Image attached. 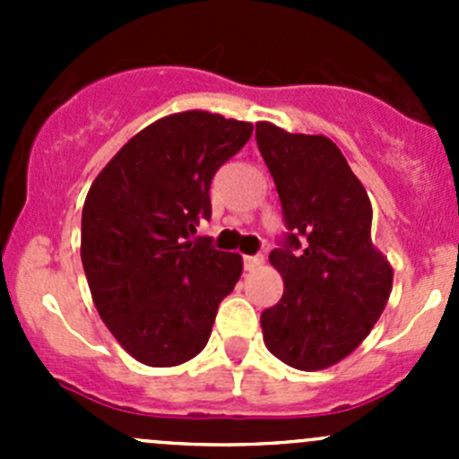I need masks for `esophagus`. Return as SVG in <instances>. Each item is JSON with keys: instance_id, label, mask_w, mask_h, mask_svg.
I'll return each mask as SVG.
<instances>
[{"instance_id": "esophagus-1", "label": "esophagus", "mask_w": 459, "mask_h": 459, "mask_svg": "<svg viewBox=\"0 0 459 459\" xmlns=\"http://www.w3.org/2000/svg\"><path fill=\"white\" fill-rule=\"evenodd\" d=\"M262 264H264V257H259V255L251 257V255H248V257H244V271H257Z\"/></svg>"}]
</instances>
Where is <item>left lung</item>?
I'll return each instance as SVG.
<instances>
[{"instance_id": "1", "label": "left lung", "mask_w": 459, "mask_h": 459, "mask_svg": "<svg viewBox=\"0 0 459 459\" xmlns=\"http://www.w3.org/2000/svg\"><path fill=\"white\" fill-rule=\"evenodd\" d=\"M255 140L289 229L268 257L284 293L262 313L264 344L289 367L322 371L367 340L391 295L393 268L371 239L367 191L335 143L271 122H257Z\"/></svg>"}]
</instances>
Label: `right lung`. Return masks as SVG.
<instances>
[{
    "label": "right lung",
    "instance_id": "right-lung-1",
    "mask_svg": "<svg viewBox=\"0 0 459 459\" xmlns=\"http://www.w3.org/2000/svg\"><path fill=\"white\" fill-rule=\"evenodd\" d=\"M253 135L208 110L166 115L101 169L82 211V264L97 313L146 367H178L206 346L242 255L193 239L211 217L212 175Z\"/></svg>",
    "mask_w": 459,
    "mask_h": 459
}]
</instances>
